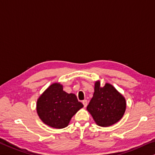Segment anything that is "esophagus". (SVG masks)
<instances>
[{"label": "esophagus", "mask_w": 155, "mask_h": 155, "mask_svg": "<svg viewBox=\"0 0 155 155\" xmlns=\"http://www.w3.org/2000/svg\"><path fill=\"white\" fill-rule=\"evenodd\" d=\"M82 103H83V104H84V107H87V104H88V102H87V100H84V101H82Z\"/></svg>", "instance_id": "1"}]
</instances>
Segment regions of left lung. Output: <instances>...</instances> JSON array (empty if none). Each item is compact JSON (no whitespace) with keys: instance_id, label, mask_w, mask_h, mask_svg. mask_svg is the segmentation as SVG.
<instances>
[{"instance_id":"1","label":"left lung","mask_w":155,"mask_h":155,"mask_svg":"<svg viewBox=\"0 0 155 155\" xmlns=\"http://www.w3.org/2000/svg\"><path fill=\"white\" fill-rule=\"evenodd\" d=\"M125 109V97L112 85L106 83L101 87L100 81L96 82L94 96L87 109L97 125L109 127L115 124L122 118Z\"/></svg>"}]
</instances>
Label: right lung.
<instances>
[{"label":"right lung","instance_id":"obj_1","mask_svg":"<svg viewBox=\"0 0 155 155\" xmlns=\"http://www.w3.org/2000/svg\"><path fill=\"white\" fill-rule=\"evenodd\" d=\"M84 105L74 94H68L59 83L51 84L37 100V111L45 124L57 129L67 127Z\"/></svg>","mask_w":155,"mask_h":155}]
</instances>
